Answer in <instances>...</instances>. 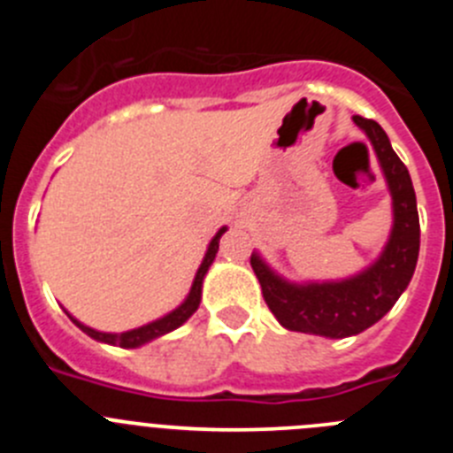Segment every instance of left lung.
Listing matches in <instances>:
<instances>
[{"mask_svg":"<svg viewBox=\"0 0 453 453\" xmlns=\"http://www.w3.org/2000/svg\"><path fill=\"white\" fill-rule=\"evenodd\" d=\"M354 124L370 140L392 197V229L376 261L358 274L331 281H288L272 270L258 251L251 267L274 318L288 331L322 338H349L370 329L395 306L413 279L419 254V218L413 181L399 161L390 138L374 119L354 115Z\"/></svg>","mask_w":453,"mask_h":453,"instance_id":"left-lung-1","label":"left lung"}]
</instances>
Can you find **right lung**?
Returning <instances> with one entry per match:
<instances>
[{"mask_svg": "<svg viewBox=\"0 0 453 453\" xmlns=\"http://www.w3.org/2000/svg\"><path fill=\"white\" fill-rule=\"evenodd\" d=\"M226 231V226H222V229L218 231V234L213 235V240L208 242V250L206 254H203V261L202 265H199L197 274H195V279H192V286H190V292L186 295V299H183L181 303H179L174 311H170L167 315H163V318L154 319V322H147L142 324V326H138V329H131V331H122V334H106V331H97L92 329V326H86L83 322H79L74 315L67 313V318L72 319V322L77 324L79 329L83 331L86 335H90L92 340H97V342H104V345H113V347H122V349H135V347H142L147 345V342H151V340L161 338V335L170 334V331L179 329L183 322H188V319L192 318V313L199 308V302H202V286H203V276H206L208 267L213 265L215 261V254H218L219 250V238H222V234Z\"/></svg>", "mask_w": 453, "mask_h": 453, "instance_id": "obj_1", "label": "right lung"}]
</instances>
